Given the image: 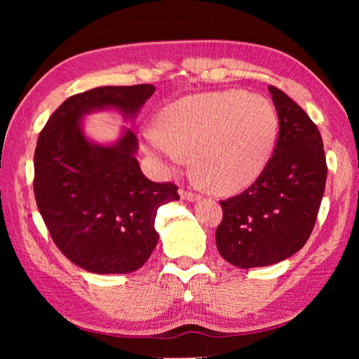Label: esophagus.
Segmentation results:
<instances>
[{"label":"esophagus","mask_w":359,"mask_h":359,"mask_svg":"<svg viewBox=\"0 0 359 359\" xmlns=\"http://www.w3.org/2000/svg\"><path fill=\"white\" fill-rule=\"evenodd\" d=\"M180 196H181L182 201H189V202L201 201V196H198V194H193V193L186 191V190H180Z\"/></svg>","instance_id":"34e87169"}]
</instances>
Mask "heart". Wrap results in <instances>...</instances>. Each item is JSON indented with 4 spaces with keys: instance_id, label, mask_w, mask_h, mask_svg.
<instances>
[{
    "instance_id": "1",
    "label": "heart",
    "mask_w": 359,
    "mask_h": 359,
    "mask_svg": "<svg viewBox=\"0 0 359 359\" xmlns=\"http://www.w3.org/2000/svg\"><path fill=\"white\" fill-rule=\"evenodd\" d=\"M278 116L266 97L241 91L206 93L166 106L158 128L145 130V149L168 166L193 153L214 190L240 193L260 178L276 151Z\"/></svg>"
}]
</instances>
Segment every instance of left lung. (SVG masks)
Here are the masks:
<instances>
[{"label":"left lung","instance_id":"left-lung-1","mask_svg":"<svg viewBox=\"0 0 359 359\" xmlns=\"http://www.w3.org/2000/svg\"><path fill=\"white\" fill-rule=\"evenodd\" d=\"M278 115V139L268 168L244 193L222 201L215 232L219 253L243 268L281 262L304 247L316 222L327 182L318 127L295 102L269 86Z\"/></svg>","mask_w":359,"mask_h":359}]
</instances>
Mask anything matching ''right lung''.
Instances as JSON below:
<instances>
[{
  "instance_id": "1",
  "label": "right lung",
  "mask_w": 359,
  "mask_h": 359,
  "mask_svg": "<svg viewBox=\"0 0 359 359\" xmlns=\"http://www.w3.org/2000/svg\"><path fill=\"white\" fill-rule=\"evenodd\" d=\"M154 85L99 86L76 94L48 119L34 154V194L53 243L94 274H128L158 243L161 205L178 187L149 181L136 158L139 142L124 126L111 144L86 136L85 116L114 111L133 124Z\"/></svg>"
}]
</instances>
